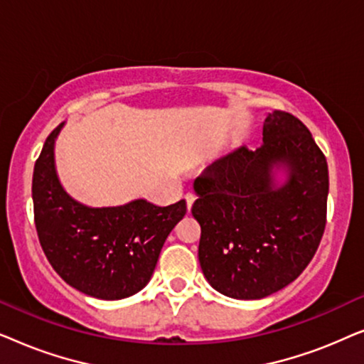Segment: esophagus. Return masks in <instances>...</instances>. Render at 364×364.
<instances>
[{"label": "esophagus", "instance_id": "obj_1", "mask_svg": "<svg viewBox=\"0 0 364 364\" xmlns=\"http://www.w3.org/2000/svg\"><path fill=\"white\" fill-rule=\"evenodd\" d=\"M186 202H187V210L191 212V208H192V205H193V202H196V193L187 192V193H186Z\"/></svg>", "mask_w": 364, "mask_h": 364}]
</instances>
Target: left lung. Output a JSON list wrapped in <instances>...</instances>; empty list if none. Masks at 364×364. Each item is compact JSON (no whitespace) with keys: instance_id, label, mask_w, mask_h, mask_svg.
<instances>
[{"instance_id":"left-lung-1","label":"left lung","mask_w":364,"mask_h":364,"mask_svg":"<svg viewBox=\"0 0 364 364\" xmlns=\"http://www.w3.org/2000/svg\"><path fill=\"white\" fill-rule=\"evenodd\" d=\"M289 181L272 188L271 168ZM192 215L200 223L198 262L207 282L237 300L285 288L311 262L326 225L328 164L300 119L273 111L257 151L240 147L193 182Z\"/></svg>"}]
</instances>
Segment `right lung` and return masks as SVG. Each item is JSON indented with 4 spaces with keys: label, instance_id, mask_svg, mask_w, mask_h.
<instances>
[{
    "label": "right lung",
    "instance_id": "1",
    "mask_svg": "<svg viewBox=\"0 0 364 364\" xmlns=\"http://www.w3.org/2000/svg\"><path fill=\"white\" fill-rule=\"evenodd\" d=\"M49 134L34 164V225L43 252L68 285L101 300H122L151 280L162 245L186 215V200L167 207L134 200L121 207L91 208L68 196L54 168Z\"/></svg>",
    "mask_w": 364,
    "mask_h": 364
}]
</instances>
